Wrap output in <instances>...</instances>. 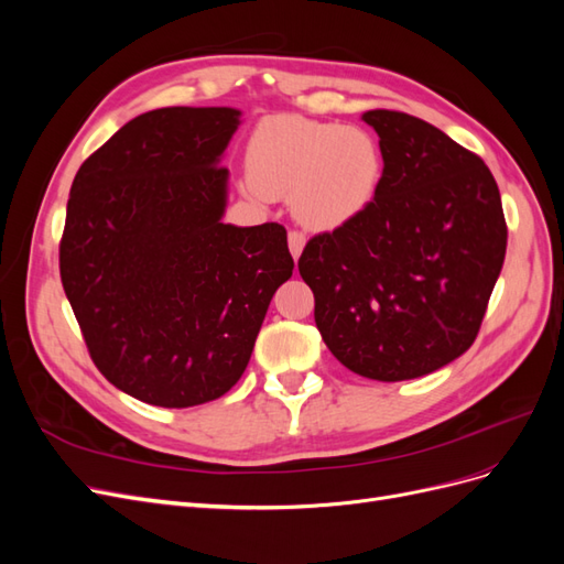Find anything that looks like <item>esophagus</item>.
<instances>
[{"label":"esophagus","instance_id":"esophagus-1","mask_svg":"<svg viewBox=\"0 0 564 564\" xmlns=\"http://www.w3.org/2000/svg\"><path fill=\"white\" fill-rule=\"evenodd\" d=\"M286 240H289V251H292V256L299 261V256H301V251L305 247V235L299 232V230H292V232H289Z\"/></svg>","mask_w":564,"mask_h":564}]
</instances>
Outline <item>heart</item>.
<instances>
[{
	"instance_id": "obj_1",
	"label": "heart",
	"mask_w": 564,
	"mask_h": 564,
	"mask_svg": "<svg viewBox=\"0 0 564 564\" xmlns=\"http://www.w3.org/2000/svg\"><path fill=\"white\" fill-rule=\"evenodd\" d=\"M381 150L360 127L272 115L253 129L247 176L268 199H292L305 228L332 232L360 216L377 195Z\"/></svg>"
}]
</instances>
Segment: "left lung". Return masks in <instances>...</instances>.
I'll return each mask as SVG.
<instances>
[{"mask_svg":"<svg viewBox=\"0 0 564 564\" xmlns=\"http://www.w3.org/2000/svg\"><path fill=\"white\" fill-rule=\"evenodd\" d=\"M383 174L369 207L305 245L299 270L336 360L409 381L464 355L506 259L499 185L485 162L419 117L369 110Z\"/></svg>","mask_w":564,"mask_h":564,"instance_id":"left-lung-1","label":"left lung"}]
</instances>
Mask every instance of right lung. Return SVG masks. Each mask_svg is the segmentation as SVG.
<instances>
[{
	"label": "right lung",
	"instance_id": "1",
	"mask_svg": "<svg viewBox=\"0 0 564 564\" xmlns=\"http://www.w3.org/2000/svg\"><path fill=\"white\" fill-rule=\"evenodd\" d=\"M235 108L133 117L79 166L61 280L91 360L127 395L169 409L240 381L294 259L280 224H224Z\"/></svg>",
	"mask_w": 564,
	"mask_h": 564
}]
</instances>
